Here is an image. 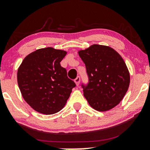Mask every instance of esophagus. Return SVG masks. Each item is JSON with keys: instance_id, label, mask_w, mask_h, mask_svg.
Masks as SVG:
<instances>
[{"instance_id": "obj_1", "label": "esophagus", "mask_w": 150, "mask_h": 150, "mask_svg": "<svg viewBox=\"0 0 150 150\" xmlns=\"http://www.w3.org/2000/svg\"><path fill=\"white\" fill-rule=\"evenodd\" d=\"M75 84H76L77 86H78L79 85H80V77L79 76H77L76 78H75Z\"/></svg>"}]
</instances>
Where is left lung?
<instances>
[{"label": "left lung", "mask_w": 150, "mask_h": 150, "mask_svg": "<svg viewBox=\"0 0 150 150\" xmlns=\"http://www.w3.org/2000/svg\"><path fill=\"white\" fill-rule=\"evenodd\" d=\"M78 54L89 77L82 85L84 96L91 107L106 111L123 99L130 85V73L120 55L107 46L93 44Z\"/></svg>", "instance_id": "obj_1"}]
</instances>
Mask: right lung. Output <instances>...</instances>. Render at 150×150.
Masks as SVG:
<instances>
[{
	"mask_svg": "<svg viewBox=\"0 0 150 150\" xmlns=\"http://www.w3.org/2000/svg\"><path fill=\"white\" fill-rule=\"evenodd\" d=\"M66 54L52 47L39 49L27 55L19 67L22 97L37 112L49 115L61 111L75 87L60 63Z\"/></svg>",
	"mask_w": 150,
	"mask_h": 150,
	"instance_id": "right-lung-1",
	"label": "right lung"
}]
</instances>
